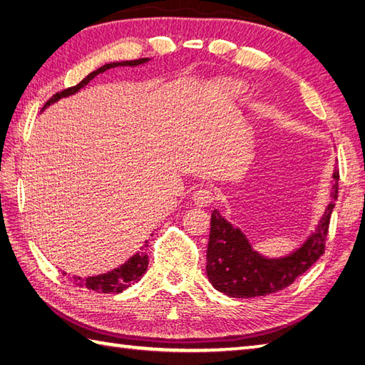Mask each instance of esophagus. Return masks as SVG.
<instances>
[{"mask_svg": "<svg viewBox=\"0 0 365 365\" xmlns=\"http://www.w3.org/2000/svg\"><path fill=\"white\" fill-rule=\"evenodd\" d=\"M215 199H216V192L212 188H199L197 191H195V195H192V200H195V202L200 207L210 205Z\"/></svg>", "mask_w": 365, "mask_h": 365, "instance_id": "obj_1", "label": "esophagus"}]
</instances>
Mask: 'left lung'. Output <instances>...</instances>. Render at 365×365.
I'll return each instance as SVG.
<instances>
[{"instance_id":"1","label":"left lung","mask_w":365,"mask_h":365,"mask_svg":"<svg viewBox=\"0 0 365 365\" xmlns=\"http://www.w3.org/2000/svg\"><path fill=\"white\" fill-rule=\"evenodd\" d=\"M336 185L331 196H339V169L334 170ZM334 202L324 212L322 224L315 234L289 257L268 260L251 250L250 243L238 229L232 227L220 212L212 213L210 238L207 247V276L216 290L232 298L265 297L285 289L306 273L319 260L329 229V220Z\"/></svg>"}]
</instances>
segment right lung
<instances>
[{
  "label": "right lung",
  "mask_w": 365,
  "mask_h": 365,
  "mask_svg": "<svg viewBox=\"0 0 365 365\" xmlns=\"http://www.w3.org/2000/svg\"><path fill=\"white\" fill-rule=\"evenodd\" d=\"M145 61H147L145 58L133 59V61H122V63H111V64H106L103 67H100V68H97L96 72L89 73L86 78L80 81L78 84H76V86H72V88L63 89L61 92H56V94H54L48 100V102L45 103V106H48L50 103L56 102V100L61 98V97L73 94V92L81 89L83 86H86V84L92 78H96L98 73H103L105 71H108V68L118 67V66H138L141 63H145ZM145 246H147V242H145ZM147 265H149V257H147V254L145 252H136L133 257L128 259L125 263H123V265L110 271V273L92 276V277H86V279L73 276V277H71V281H73L75 285L86 287V289H89V290L103 292V293H120L122 290L128 289L130 285H133L135 282L139 281V279H141V276L147 271Z\"/></svg>",
  "instance_id": "right-lung-1"
}]
</instances>
